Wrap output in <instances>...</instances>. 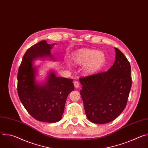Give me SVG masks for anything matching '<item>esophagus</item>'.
I'll list each match as a JSON object with an SVG mask.
<instances>
[{"mask_svg":"<svg viewBox=\"0 0 148 148\" xmlns=\"http://www.w3.org/2000/svg\"><path fill=\"white\" fill-rule=\"evenodd\" d=\"M74 87H75V88H78V87H79V82H78V81H75L74 82Z\"/></svg>","mask_w":148,"mask_h":148,"instance_id":"esophagus-1","label":"esophagus"}]
</instances>
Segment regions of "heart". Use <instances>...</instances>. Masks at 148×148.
I'll return each mask as SVG.
<instances>
[{"label": "heart", "mask_w": 148, "mask_h": 148, "mask_svg": "<svg viewBox=\"0 0 148 148\" xmlns=\"http://www.w3.org/2000/svg\"><path fill=\"white\" fill-rule=\"evenodd\" d=\"M73 59L75 64L84 66V73L87 75L98 73L106 62V55L102 51L91 49H81L74 53Z\"/></svg>", "instance_id": "obj_1"}]
</instances>
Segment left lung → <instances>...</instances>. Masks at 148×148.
Returning a JSON list of instances; mask_svg holds the SVG:
<instances>
[{
    "label": "left lung",
    "mask_w": 148,
    "mask_h": 148,
    "mask_svg": "<svg viewBox=\"0 0 148 148\" xmlns=\"http://www.w3.org/2000/svg\"><path fill=\"white\" fill-rule=\"evenodd\" d=\"M115 50V60L108 71L79 79L86 116L95 123L115 119L125 109L131 88L130 63L119 49Z\"/></svg>",
    "instance_id": "8db88e82"
}]
</instances>
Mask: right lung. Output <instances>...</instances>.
Wrapping results in <instances>:
<instances>
[{
  "instance_id": "1",
  "label": "right lung",
  "mask_w": 148,
  "mask_h": 148,
  "mask_svg": "<svg viewBox=\"0 0 148 148\" xmlns=\"http://www.w3.org/2000/svg\"><path fill=\"white\" fill-rule=\"evenodd\" d=\"M54 45L43 40L32 46L25 53L17 74V92L24 107L34 119L49 123L61 120L67 98L74 90L73 79L57 77L53 70L44 83L36 80L37 67L33 61L45 58L55 60L51 54Z\"/></svg>"
}]
</instances>
